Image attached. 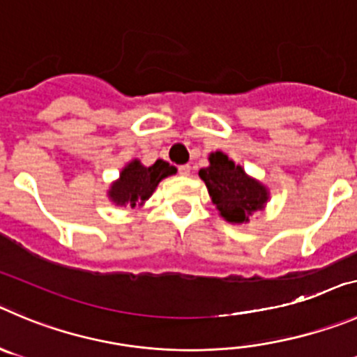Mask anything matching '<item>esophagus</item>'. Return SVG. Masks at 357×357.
<instances>
[{"label":"esophagus","instance_id":"34e87169","mask_svg":"<svg viewBox=\"0 0 357 357\" xmlns=\"http://www.w3.org/2000/svg\"><path fill=\"white\" fill-rule=\"evenodd\" d=\"M190 171H192V169H190L188 163H185V165H179V174L181 176H190Z\"/></svg>","mask_w":357,"mask_h":357}]
</instances>
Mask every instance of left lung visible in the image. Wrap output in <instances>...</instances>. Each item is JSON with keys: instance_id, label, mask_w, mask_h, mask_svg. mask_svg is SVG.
Here are the masks:
<instances>
[{"instance_id": "8db88e82", "label": "left lung", "mask_w": 357, "mask_h": 357, "mask_svg": "<svg viewBox=\"0 0 357 357\" xmlns=\"http://www.w3.org/2000/svg\"><path fill=\"white\" fill-rule=\"evenodd\" d=\"M199 176L208 186L213 204L231 224H246L248 216L264 209L269 199L268 188L222 151L209 155V165Z\"/></svg>"}]
</instances>
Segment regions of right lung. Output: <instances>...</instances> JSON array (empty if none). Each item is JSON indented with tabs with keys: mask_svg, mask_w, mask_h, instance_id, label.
<instances>
[{
	"mask_svg": "<svg viewBox=\"0 0 357 357\" xmlns=\"http://www.w3.org/2000/svg\"><path fill=\"white\" fill-rule=\"evenodd\" d=\"M176 174V167L163 160H156L153 165L144 167L137 158L126 163L119 172V179L109 188L107 195L116 206H142L153 195L158 183L167 176Z\"/></svg>",
	"mask_w": 357,
	"mask_h": 357,
	"instance_id": "1",
	"label": "right lung"
}]
</instances>
